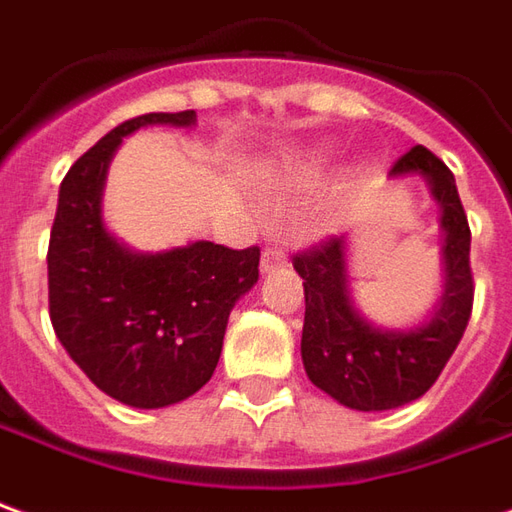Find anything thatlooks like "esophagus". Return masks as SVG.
Instances as JSON below:
<instances>
[{
	"label": "esophagus",
	"mask_w": 512,
	"mask_h": 512,
	"mask_svg": "<svg viewBox=\"0 0 512 512\" xmlns=\"http://www.w3.org/2000/svg\"><path fill=\"white\" fill-rule=\"evenodd\" d=\"M282 266H288L285 249H282V246H266V249H263V257H260V271H263V274H271V271H277V268Z\"/></svg>",
	"instance_id": "esophagus-1"
}]
</instances>
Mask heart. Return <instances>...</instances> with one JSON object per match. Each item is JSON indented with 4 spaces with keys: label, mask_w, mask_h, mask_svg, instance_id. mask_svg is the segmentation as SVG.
Segmentation results:
<instances>
[{
    "label": "heart",
    "mask_w": 512,
    "mask_h": 512,
    "mask_svg": "<svg viewBox=\"0 0 512 512\" xmlns=\"http://www.w3.org/2000/svg\"><path fill=\"white\" fill-rule=\"evenodd\" d=\"M316 169H318L316 163H310V166H302V169H299V171H293L291 180H302V177H310V174H313V171H316Z\"/></svg>",
    "instance_id": "heart-1"
}]
</instances>
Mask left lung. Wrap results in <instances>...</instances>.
<instances>
[{"label":"left lung","instance_id":"obj_1","mask_svg":"<svg viewBox=\"0 0 512 512\" xmlns=\"http://www.w3.org/2000/svg\"><path fill=\"white\" fill-rule=\"evenodd\" d=\"M427 182L441 210L443 288L427 316L410 327H380L360 313L352 296L346 232L293 257L305 285L302 363L310 382L335 402L363 413L410 405L430 391L466 332L474 280L471 230L455 174L424 146H413L388 180Z\"/></svg>","mask_w":512,"mask_h":512}]
</instances>
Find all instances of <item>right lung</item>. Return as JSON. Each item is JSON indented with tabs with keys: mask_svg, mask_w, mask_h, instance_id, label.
Returning <instances> with one entry per match:
<instances>
[{
	"mask_svg": "<svg viewBox=\"0 0 512 512\" xmlns=\"http://www.w3.org/2000/svg\"><path fill=\"white\" fill-rule=\"evenodd\" d=\"M194 124V110L124 121L71 166L57 194L46 255L57 341L99 391L141 410L177 405L213 377L232 307L257 282V246L138 252L107 230L102 196L121 141Z\"/></svg>",
	"mask_w": 512,
	"mask_h": 512,
	"instance_id": "right-lung-1",
	"label": "right lung"
}]
</instances>
